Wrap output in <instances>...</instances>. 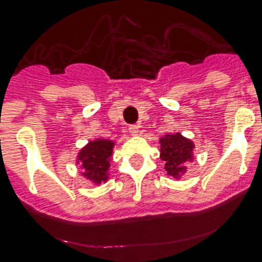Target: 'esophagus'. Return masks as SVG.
Instances as JSON below:
<instances>
[{"label":"esophagus","instance_id":"34e87169","mask_svg":"<svg viewBox=\"0 0 262 262\" xmlns=\"http://www.w3.org/2000/svg\"><path fill=\"white\" fill-rule=\"evenodd\" d=\"M138 132H140V126H138V125H130V126H129V133H130L132 136H137Z\"/></svg>","mask_w":262,"mask_h":262}]
</instances>
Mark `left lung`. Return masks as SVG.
Listing matches in <instances>:
<instances>
[{
  "label": "left lung",
  "mask_w": 262,
  "mask_h": 262,
  "mask_svg": "<svg viewBox=\"0 0 262 262\" xmlns=\"http://www.w3.org/2000/svg\"><path fill=\"white\" fill-rule=\"evenodd\" d=\"M161 160L165 161V170L169 176L179 179L186 172V162L192 161L194 145L190 140L182 137L180 133L166 135L160 140Z\"/></svg>",
  "instance_id": "8db88e82"
}]
</instances>
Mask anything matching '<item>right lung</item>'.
Listing matches in <instances>:
<instances>
[{
    "label": "right lung",
    "mask_w": 262,
    "mask_h": 262,
    "mask_svg": "<svg viewBox=\"0 0 262 262\" xmlns=\"http://www.w3.org/2000/svg\"><path fill=\"white\" fill-rule=\"evenodd\" d=\"M114 142L109 140H96L78 153V161L83 168V176L90 181L101 184L107 180V170L111 166V156Z\"/></svg>",
    "instance_id": "1"
}]
</instances>
